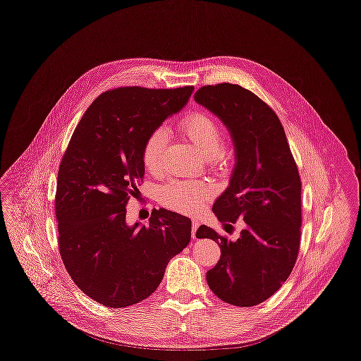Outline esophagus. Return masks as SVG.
Listing matches in <instances>:
<instances>
[{
  "label": "esophagus",
  "mask_w": 361,
  "mask_h": 361,
  "mask_svg": "<svg viewBox=\"0 0 361 361\" xmlns=\"http://www.w3.org/2000/svg\"><path fill=\"white\" fill-rule=\"evenodd\" d=\"M198 226H200L198 219H192V221H191V236H192V239H195V238H197L195 232H197V228H198Z\"/></svg>",
  "instance_id": "34e87169"
}]
</instances>
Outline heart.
I'll use <instances>...</instances> for the list:
<instances>
[{
  "mask_svg": "<svg viewBox=\"0 0 361 361\" xmlns=\"http://www.w3.org/2000/svg\"><path fill=\"white\" fill-rule=\"evenodd\" d=\"M178 132L185 136L204 156L209 157L212 166H225L232 153L222 145V129L218 120L205 110H191L177 122ZM169 135L163 126L154 128L146 136L142 146V161L150 173H159L167 147ZM212 190L204 181L171 180L160 190V202L166 208L192 214L211 197Z\"/></svg>",
  "mask_w": 361,
  "mask_h": 361,
  "instance_id": "1",
  "label": "heart"
}]
</instances>
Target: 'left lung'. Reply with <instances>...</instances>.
<instances>
[{
  "instance_id": "8db88e82",
  "label": "left lung",
  "mask_w": 361,
  "mask_h": 361,
  "mask_svg": "<svg viewBox=\"0 0 361 361\" xmlns=\"http://www.w3.org/2000/svg\"><path fill=\"white\" fill-rule=\"evenodd\" d=\"M194 99L229 129L236 166L212 211L232 226L243 219L236 241L201 225L197 238L216 241L221 257L207 272L209 289L225 303L251 307L269 299L289 278L299 254L302 181L283 126L274 109L251 90L216 83Z\"/></svg>"
}]
</instances>
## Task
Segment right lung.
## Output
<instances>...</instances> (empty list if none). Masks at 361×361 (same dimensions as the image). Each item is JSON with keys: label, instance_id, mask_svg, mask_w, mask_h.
Here are the masks:
<instances>
[{"label": "right lung", "instance_id": "right-lung-1", "mask_svg": "<svg viewBox=\"0 0 361 361\" xmlns=\"http://www.w3.org/2000/svg\"><path fill=\"white\" fill-rule=\"evenodd\" d=\"M192 90L123 86L103 92L62 156L55 194L59 254L78 288L106 307L149 298L170 259L190 243V218L161 208L147 226H129L126 205L145 177L146 136Z\"/></svg>", "mask_w": 361, "mask_h": 361}]
</instances>
